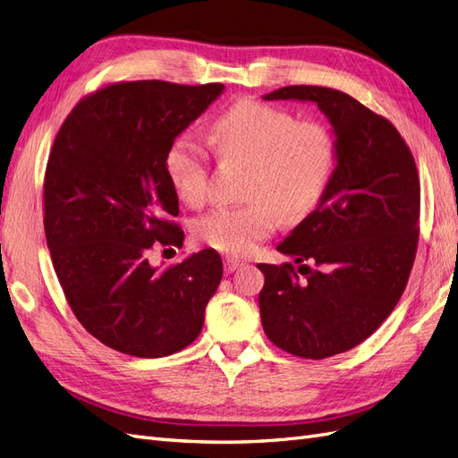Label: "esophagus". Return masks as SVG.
<instances>
[{"instance_id":"34e87169","label":"esophagus","mask_w":458,"mask_h":458,"mask_svg":"<svg viewBox=\"0 0 458 458\" xmlns=\"http://www.w3.org/2000/svg\"><path fill=\"white\" fill-rule=\"evenodd\" d=\"M241 266H242V263H241L239 259H234V258H225V259H224V271H225L227 275L234 273Z\"/></svg>"}]
</instances>
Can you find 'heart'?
Instances as JSON below:
<instances>
[{"label":"heart","instance_id":"heart-1","mask_svg":"<svg viewBox=\"0 0 458 458\" xmlns=\"http://www.w3.org/2000/svg\"><path fill=\"white\" fill-rule=\"evenodd\" d=\"M217 155L250 164L242 206H219L202 216L197 237L217 252L246 256L283 221L296 225L317 210L335 175L336 140L323 122L298 120L290 110L244 99L212 122ZM165 174L189 206L212 195L210 157L195 137H175L164 158Z\"/></svg>","mask_w":458,"mask_h":458}]
</instances>
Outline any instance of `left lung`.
I'll use <instances>...</instances> for the list:
<instances>
[{"instance_id":"obj_1","label":"left lung","mask_w":458,"mask_h":458,"mask_svg":"<svg viewBox=\"0 0 458 458\" xmlns=\"http://www.w3.org/2000/svg\"><path fill=\"white\" fill-rule=\"evenodd\" d=\"M266 99L313 101L336 133L338 162L321 204L276 248L300 267L258 266L267 338L318 361L367 340L403 294L420 234L419 172L394 123L348 93L286 86Z\"/></svg>"}]
</instances>
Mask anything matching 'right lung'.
Here are the masks:
<instances>
[{"instance_id":"obj_1","label":"right lung","mask_w":458,"mask_h":458,"mask_svg":"<svg viewBox=\"0 0 458 458\" xmlns=\"http://www.w3.org/2000/svg\"><path fill=\"white\" fill-rule=\"evenodd\" d=\"M224 84L116 81L86 95L55 137L44 177V229L72 313L91 336L133 357L195 342L224 266L216 250L152 267L148 252L182 246L168 147Z\"/></svg>"}]
</instances>
